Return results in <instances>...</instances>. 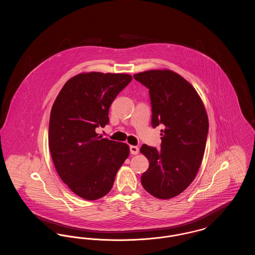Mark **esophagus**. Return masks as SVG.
I'll return each mask as SVG.
<instances>
[{
    "label": "esophagus",
    "mask_w": 255,
    "mask_h": 255,
    "mask_svg": "<svg viewBox=\"0 0 255 255\" xmlns=\"http://www.w3.org/2000/svg\"><path fill=\"white\" fill-rule=\"evenodd\" d=\"M138 152H139V149H138L137 146H130V153H131L132 155H136V154H138Z\"/></svg>",
    "instance_id": "esophagus-1"
}]
</instances>
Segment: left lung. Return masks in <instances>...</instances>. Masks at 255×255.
Returning <instances> with one entry per match:
<instances>
[{"label": "left lung", "mask_w": 255, "mask_h": 255, "mask_svg": "<svg viewBox=\"0 0 255 255\" xmlns=\"http://www.w3.org/2000/svg\"><path fill=\"white\" fill-rule=\"evenodd\" d=\"M133 78L149 90L152 127L163 126L160 149L140 147L149 160L141 184L152 196L170 199L189 186L200 168L208 133L206 109L194 88L178 73L154 70Z\"/></svg>", "instance_id": "8db88e82"}]
</instances>
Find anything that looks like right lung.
<instances>
[{
    "mask_svg": "<svg viewBox=\"0 0 255 255\" xmlns=\"http://www.w3.org/2000/svg\"><path fill=\"white\" fill-rule=\"evenodd\" d=\"M132 81L125 73H80L62 88L50 112L49 146L55 169L73 193L94 201L109 193L129 146L97 133L109 124L115 98Z\"/></svg>",
    "mask_w": 255,
    "mask_h": 255,
    "instance_id": "1",
    "label": "right lung"
}]
</instances>
